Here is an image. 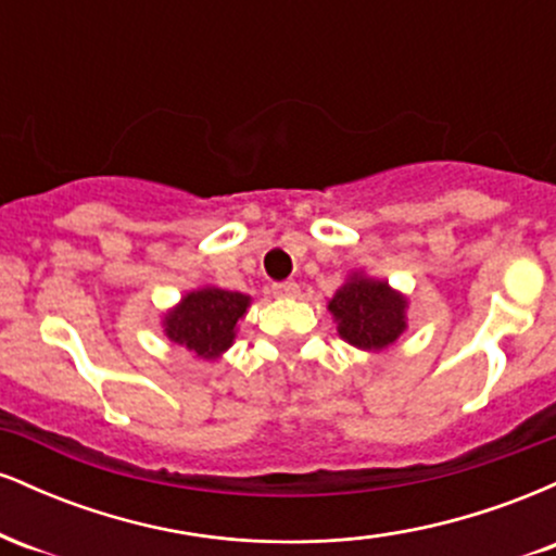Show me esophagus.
<instances>
[{
	"label": "esophagus",
	"instance_id": "34e87169",
	"mask_svg": "<svg viewBox=\"0 0 556 556\" xmlns=\"http://www.w3.org/2000/svg\"><path fill=\"white\" fill-rule=\"evenodd\" d=\"M271 292L277 298H298L300 287H298V282H277L271 287Z\"/></svg>",
	"mask_w": 556,
	"mask_h": 556
}]
</instances>
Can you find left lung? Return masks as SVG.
Segmentation results:
<instances>
[{"label": "left lung", "instance_id": "1", "mask_svg": "<svg viewBox=\"0 0 556 556\" xmlns=\"http://www.w3.org/2000/svg\"><path fill=\"white\" fill-rule=\"evenodd\" d=\"M327 308L344 342L363 353H384L407 331L410 300L387 279L350 271Z\"/></svg>", "mask_w": 556, "mask_h": 556}]
</instances>
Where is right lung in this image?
Wrapping results in <instances>:
<instances>
[{
  "mask_svg": "<svg viewBox=\"0 0 556 556\" xmlns=\"http://www.w3.org/2000/svg\"><path fill=\"white\" fill-rule=\"evenodd\" d=\"M251 308V295L216 285L188 290L162 314V331L193 358L219 361L235 344L240 321Z\"/></svg>",
  "mask_w": 556,
  "mask_h": 556,
  "instance_id": "obj_1",
  "label": "right lung"
}]
</instances>
